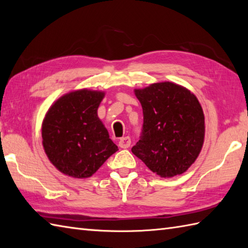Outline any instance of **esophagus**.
Segmentation results:
<instances>
[{
	"label": "esophagus",
	"instance_id": "1",
	"mask_svg": "<svg viewBox=\"0 0 248 248\" xmlns=\"http://www.w3.org/2000/svg\"><path fill=\"white\" fill-rule=\"evenodd\" d=\"M118 145L120 148H129L131 145V139L129 138V136H125V138L120 139Z\"/></svg>",
	"mask_w": 248,
	"mask_h": 248
}]
</instances>
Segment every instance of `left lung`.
Wrapping results in <instances>:
<instances>
[{"label": "left lung", "mask_w": 248, "mask_h": 248, "mask_svg": "<svg viewBox=\"0 0 248 248\" xmlns=\"http://www.w3.org/2000/svg\"><path fill=\"white\" fill-rule=\"evenodd\" d=\"M144 124L133 154L162 178L181 175L197 159L204 140V116L194 93L171 82L135 89Z\"/></svg>", "instance_id": "obj_1"}]
</instances>
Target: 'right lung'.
Instances as JSON below:
<instances>
[{
    "label": "right lung",
    "mask_w": 248,
    "mask_h": 248,
    "mask_svg": "<svg viewBox=\"0 0 248 248\" xmlns=\"http://www.w3.org/2000/svg\"><path fill=\"white\" fill-rule=\"evenodd\" d=\"M103 92L78 89L62 96L46 114L41 128L46 156L72 178L93 176L118 150L97 110Z\"/></svg>",
    "instance_id": "1"
}]
</instances>
